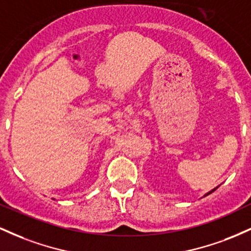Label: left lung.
Masks as SVG:
<instances>
[{"instance_id":"obj_1","label":"left lung","mask_w":251,"mask_h":251,"mask_svg":"<svg viewBox=\"0 0 251 251\" xmlns=\"http://www.w3.org/2000/svg\"><path fill=\"white\" fill-rule=\"evenodd\" d=\"M217 188H218V186H217ZM217 188L212 189V190H211V191H209V192H208V194H205V196H208V195H210V194H212V192H214V191H215V190H216V189H217Z\"/></svg>"}]
</instances>
